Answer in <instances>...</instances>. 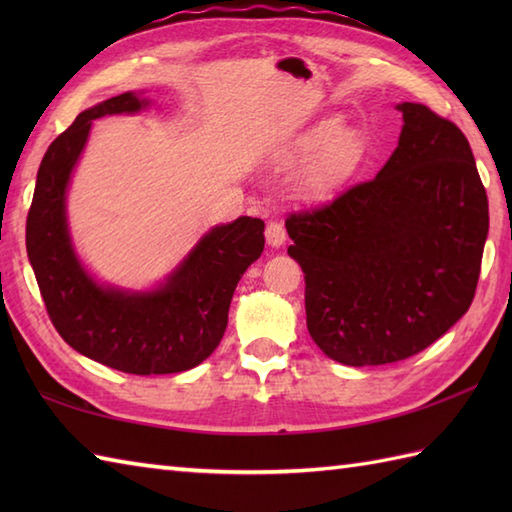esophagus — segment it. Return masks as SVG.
<instances>
[{
	"label": "esophagus",
	"mask_w": 512,
	"mask_h": 512,
	"mask_svg": "<svg viewBox=\"0 0 512 512\" xmlns=\"http://www.w3.org/2000/svg\"><path fill=\"white\" fill-rule=\"evenodd\" d=\"M284 242H286V228H284V224L281 222H268L266 224V244L268 246H273V248H279V246H284Z\"/></svg>",
	"instance_id": "1"
}]
</instances>
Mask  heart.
<instances>
[{
	"label": "heart",
	"mask_w": 512,
	"mask_h": 512,
	"mask_svg": "<svg viewBox=\"0 0 512 512\" xmlns=\"http://www.w3.org/2000/svg\"><path fill=\"white\" fill-rule=\"evenodd\" d=\"M354 151L356 138L350 132H343V125L336 118H328L292 138L277 151V158L295 160L308 156L299 171V191L306 198H323L343 180Z\"/></svg>",
	"instance_id": "1"
}]
</instances>
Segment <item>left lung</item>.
I'll list each match as a JSON object with an SVG mask.
<instances>
[{
    "label": "left lung",
    "instance_id": "8db88e82",
    "mask_svg": "<svg viewBox=\"0 0 512 512\" xmlns=\"http://www.w3.org/2000/svg\"><path fill=\"white\" fill-rule=\"evenodd\" d=\"M396 110L405 125L376 178L286 220L312 341L352 367L402 361L458 323L488 235L469 140L427 105Z\"/></svg>",
    "mask_w": 512,
    "mask_h": 512
}]
</instances>
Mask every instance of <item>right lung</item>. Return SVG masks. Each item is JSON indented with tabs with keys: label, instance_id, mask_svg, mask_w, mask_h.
<instances>
[{
	"label": "right lung",
	"instance_id": "add662e5",
	"mask_svg": "<svg viewBox=\"0 0 512 512\" xmlns=\"http://www.w3.org/2000/svg\"><path fill=\"white\" fill-rule=\"evenodd\" d=\"M149 107L138 92L112 96L76 116L43 156L26 220V250L61 339L92 361L127 374H178L220 345L237 281L264 250V222L237 217L213 226L149 290L101 284L76 255L68 211L72 171L92 121Z\"/></svg>",
	"mask_w": 512,
	"mask_h": 512
}]
</instances>
